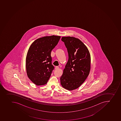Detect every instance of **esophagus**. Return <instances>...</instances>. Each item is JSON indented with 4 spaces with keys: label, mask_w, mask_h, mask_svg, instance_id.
I'll return each mask as SVG.
<instances>
[{
    "label": "esophagus",
    "mask_w": 121,
    "mask_h": 121,
    "mask_svg": "<svg viewBox=\"0 0 121 121\" xmlns=\"http://www.w3.org/2000/svg\"><path fill=\"white\" fill-rule=\"evenodd\" d=\"M59 67L58 66H56V68H55V69H59Z\"/></svg>",
    "instance_id": "obj_1"
}]
</instances>
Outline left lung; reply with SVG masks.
Here are the masks:
<instances>
[{
  "instance_id": "1",
  "label": "left lung",
  "mask_w": 121,
  "mask_h": 121,
  "mask_svg": "<svg viewBox=\"0 0 121 121\" xmlns=\"http://www.w3.org/2000/svg\"><path fill=\"white\" fill-rule=\"evenodd\" d=\"M68 53V60L60 78L62 87L72 91L80 87L89 74L91 57L87 47L78 38L63 37Z\"/></svg>"
}]
</instances>
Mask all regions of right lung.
Returning a JSON list of instances; mask_svg holds the SVG:
<instances>
[{
	"label": "right lung",
	"instance_id": "add662e5",
	"mask_svg": "<svg viewBox=\"0 0 121 121\" xmlns=\"http://www.w3.org/2000/svg\"><path fill=\"white\" fill-rule=\"evenodd\" d=\"M60 36H47L36 39L30 45L26 57L27 76L36 85L47 84L54 68L52 64V50Z\"/></svg>",
	"mask_w": 121,
	"mask_h": 121
}]
</instances>
